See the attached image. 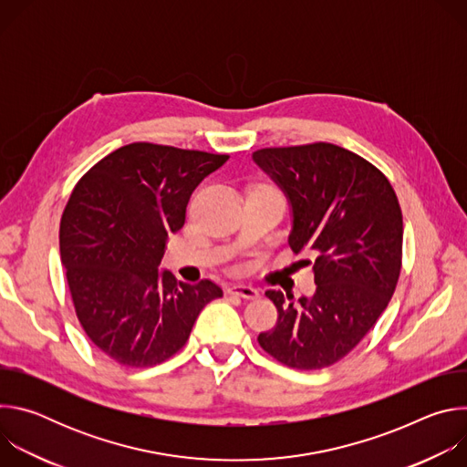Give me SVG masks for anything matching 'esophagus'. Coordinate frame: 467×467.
<instances>
[{"label": "esophagus", "mask_w": 467, "mask_h": 467, "mask_svg": "<svg viewBox=\"0 0 467 467\" xmlns=\"http://www.w3.org/2000/svg\"><path fill=\"white\" fill-rule=\"evenodd\" d=\"M229 294L238 296V297H242V299H256V297L260 296L256 288L247 286V285H234V286L229 288Z\"/></svg>", "instance_id": "34e87169"}]
</instances>
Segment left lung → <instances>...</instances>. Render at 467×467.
Listing matches in <instances>:
<instances>
[{
	"label": "left lung",
	"mask_w": 467,
	"mask_h": 467,
	"mask_svg": "<svg viewBox=\"0 0 467 467\" xmlns=\"http://www.w3.org/2000/svg\"><path fill=\"white\" fill-rule=\"evenodd\" d=\"M253 161L285 190L294 253L314 254L312 297L268 290L279 317L260 348L294 369L349 355L388 306L403 258V214L386 175L360 155L314 142L264 148ZM310 264V260H301Z\"/></svg>",
	"instance_id": "8db88e82"
}]
</instances>
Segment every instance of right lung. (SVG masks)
<instances>
[{
  "mask_svg": "<svg viewBox=\"0 0 467 467\" xmlns=\"http://www.w3.org/2000/svg\"><path fill=\"white\" fill-rule=\"evenodd\" d=\"M227 159L135 142L76 184L60 218V260L81 327L114 362L151 368L171 358L199 312L223 296L209 279L177 283L159 264L192 192Z\"/></svg>",
  "mask_w": 467,
  "mask_h": 467,
  "instance_id": "obj_1",
  "label": "right lung"
}]
</instances>
